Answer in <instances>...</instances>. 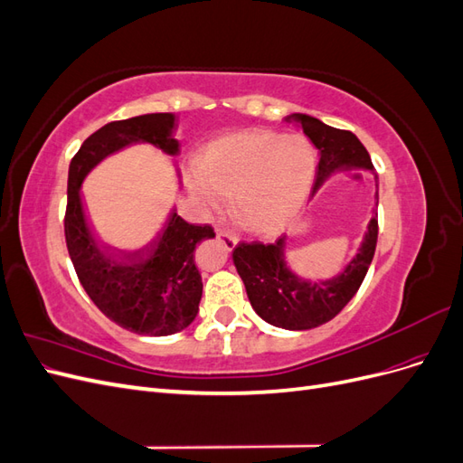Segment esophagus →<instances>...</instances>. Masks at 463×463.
Instances as JSON below:
<instances>
[{
  "label": "esophagus",
  "instance_id": "34e87169",
  "mask_svg": "<svg viewBox=\"0 0 463 463\" xmlns=\"http://www.w3.org/2000/svg\"><path fill=\"white\" fill-rule=\"evenodd\" d=\"M218 241H222V245L226 247L228 250H233L237 245V237L228 233V232H218Z\"/></svg>",
  "mask_w": 463,
  "mask_h": 463
}]
</instances>
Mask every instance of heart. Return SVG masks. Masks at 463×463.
<instances>
[{
    "label": "heart",
    "instance_id": "b5f03b06",
    "mask_svg": "<svg viewBox=\"0 0 463 463\" xmlns=\"http://www.w3.org/2000/svg\"><path fill=\"white\" fill-rule=\"evenodd\" d=\"M315 170L317 154L305 137L243 131L210 143L187 170V185L208 213L232 197L247 230L274 233L305 204Z\"/></svg>",
    "mask_w": 463,
    "mask_h": 463
}]
</instances>
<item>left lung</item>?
I'll return each instance as SVG.
<instances>
[{"label": "left lung", "instance_id": "1", "mask_svg": "<svg viewBox=\"0 0 463 463\" xmlns=\"http://www.w3.org/2000/svg\"><path fill=\"white\" fill-rule=\"evenodd\" d=\"M286 121L296 123L318 150L311 201L334 174L349 167L371 172L374 187H378L369 152L352 131L330 128L307 114H291ZM376 235L378 222L371 218L354 259L347 260L340 274L326 279H305L289 269L286 260L288 235L269 245L240 243L233 249V264L243 279L250 305L262 320L284 330H311L332 320L355 296L373 262Z\"/></svg>", "mask_w": 463, "mask_h": 463}]
</instances>
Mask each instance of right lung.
<instances>
[{
  "label": "right lung",
  "mask_w": 463,
  "mask_h": 463,
  "mask_svg": "<svg viewBox=\"0 0 463 463\" xmlns=\"http://www.w3.org/2000/svg\"><path fill=\"white\" fill-rule=\"evenodd\" d=\"M175 114H145L111 121L92 133L69 165L65 241L89 298L109 320L138 335H170L185 330L199 313L203 279L194 249L214 237L174 206L160 232L138 249H109L96 240L80 201V187L98 164L133 145H150L175 158ZM175 165V160H174ZM177 189L181 174L175 165Z\"/></svg>",
  "instance_id": "obj_1"
}]
</instances>
